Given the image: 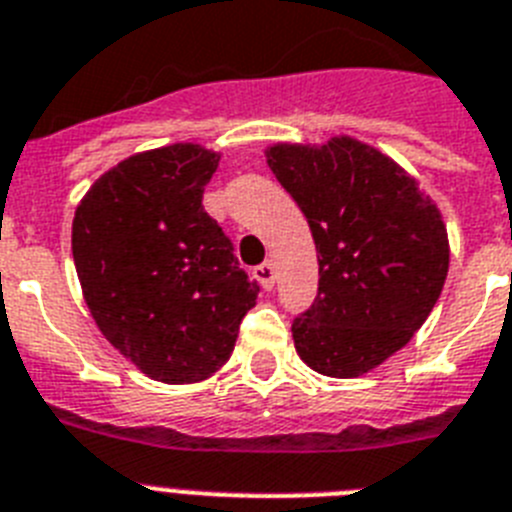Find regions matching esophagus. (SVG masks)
Wrapping results in <instances>:
<instances>
[{"instance_id":"34e87169","label":"esophagus","mask_w":512,"mask_h":512,"mask_svg":"<svg viewBox=\"0 0 512 512\" xmlns=\"http://www.w3.org/2000/svg\"><path fill=\"white\" fill-rule=\"evenodd\" d=\"M253 277L259 280V285L264 287V290H272V285H274V264H272V261H264V264L253 266Z\"/></svg>"}]
</instances>
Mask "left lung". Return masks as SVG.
Wrapping results in <instances>:
<instances>
[{
    "mask_svg": "<svg viewBox=\"0 0 512 512\" xmlns=\"http://www.w3.org/2000/svg\"><path fill=\"white\" fill-rule=\"evenodd\" d=\"M266 164L319 253V293L295 316V350L324 377H361L432 314L450 264L442 214L400 164L348 135L274 143Z\"/></svg>",
    "mask_w": 512,
    "mask_h": 512,
    "instance_id": "8db88e82",
    "label": "left lung"
}]
</instances>
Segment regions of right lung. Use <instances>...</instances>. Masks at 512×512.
Returning <instances> with one entry per match:
<instances>
[{
  "instance_id": "1",
  "label": "right lung",
  "mask_w": 512,
  "mask_h": 512,
  "mask_svg": "<svg viewBox=\"0 0 512 512\" xmlns=\"http://www.w3.org/2000/svg\"><path fill=\"white\" fill-rule=\"evenodd\" d=\"M217 164L196 143L143 151L75 209L73 259L96 327L156 382L211 377L256 306L259 285L201 204Z\"/></svg>"
}]
</instances>
